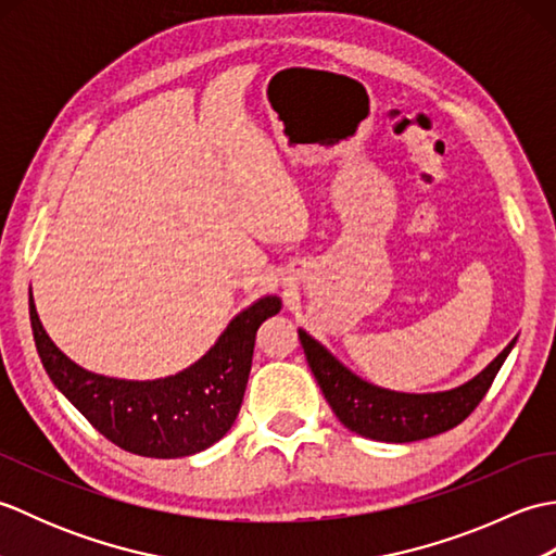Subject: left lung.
<instances>
[{
	"label": "left lung",
	"mask_w": 556,
	"mask_h": 556,
	"mask_svg": "<svg viewBox=\"0 0 556 556\" xmlns=\"http://www.w3.org/2000/svg\"><path fill=\"white\" fill-rule=\"evenodd\" d=\"M299 339L334 416L351 432L368 437V440L396 444L425 440V437H434L464 422L488 394L502 363L516 344L514 339L485 370L466 384L437 394H404L361 380L303 329H299Z\"/></svg>",
	"instance_id": "left-lung-1"
}]
</instances>
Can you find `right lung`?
Listing matches in <instances>:
<instances>
[{
    "instance_id": "add662e5",
    "label": "right lung",
    "mask_w": 556,
    "mask_h": 556,
    "mask_svg": "<svg viewBox=\"0 0 556 556\" xmlns=\"http://www.w3.org/2000/svg\"><path fill=\"white\" fill-rule=\"evenodd\" d=\"M28 303L35 346L54 387L110 442L150 458L191 456L229 432L251 375L257 327L281 311L277 296L260 299L233 317L191 368L131 382L88 372L66 358L42 329L33 293Z\"/></svg>"
}]
</instances>
